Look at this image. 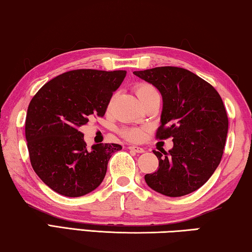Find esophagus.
I'll use <instances>...</instances> for the list:
<instances>
[{"instance_id":"obj_1","label":"esophagus","mask_w":252,"mask_h":252,"mask_svg":"<svg viewBox=\"0 0 252 252\" xmlns=\"http://www.w3.org/2000/svg\"><path fill=\"white\" fill-rule=\"evenodd\" d=\"M128 150L135 152V153H144L145 152V150H144L143 147H139V146H135V145H131V146H128Z\"/></svg>"}]
</instances>
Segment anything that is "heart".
Masks as SVG:
<instances>
[{"label":"heart","mask_w":252,"mask_h":252,"mask_svg":"<svg viewBox=\"0 0 252 252\" xmlns=\"http://www.w3.org/2000/svg\"><path fill=\"white\" fill-rule=\"evenodd\" d=\"M155 93H158V90L150 84H139L137 87H136V94H137L138 98L141 99V101L143 102L145 99L153 94ZM121 135L123 137H125L128 141H133V142H137L141 141L144 136V130L142 128H136V127H128V128H123L121 130Z\"/></svg>","instance_id":"b5f03b06"}]
</instances>
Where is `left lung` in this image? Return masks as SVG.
Returning <instances> with one entry per match:
<instances>
[{
	"instance_id": "obj_1",
	"label": "left lung",
	"mask_w": 252,
	"mask_h": 252,
	"mask_svg": "<svg viewBox=\"0 0 252 252\" xmlns=\"http://www.w3.org/2000/svg\"><path fill=\"white\" fill-rule=\"evenodd\" d=\"M134 75L162 94L156 138H173L172 150L153 151L158 170L145 175L147 185L173 197L196 191L211 177L223 154L229 121L219 93L195 73L179 67H158Z\"/></svg>"
}]
</instances>
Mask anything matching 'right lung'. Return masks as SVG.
I'll list each match as a JSON object with an SVG mask.
<instances>
[{
    "label": "right lung",
    "mask_w": 252,
    "mask_h": 252,
    "mask_svg": "<svg viewBox=\"0 0 252 252\" xmlns=\"http://www.w3.org/2000/svg\"><path fill=\"white\" fill-rule=\"evenodd\" d=\"M125 70L78 69L53 78L28 107L26 138L33 170L61 195L77 197L97 189L118 144H97L87 150L79 128L102 117Z\"/></svg>",
    "instance_id": "obj_1"
}]
</instances>
